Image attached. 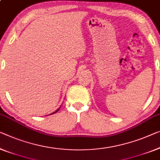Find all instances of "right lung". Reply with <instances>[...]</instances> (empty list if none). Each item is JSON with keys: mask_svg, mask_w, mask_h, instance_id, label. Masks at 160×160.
<instances>
[{"mask_svg": "<svg viewBox=\"0 0 160 160\" xmlns=\"http://www.w3.org/2000/svg\"><path fill=\"white\" fill-rule=\"evenodd\" d=\"M58 110H59V109H57V110H56V112H53V113H52V114H55V113L56 112H57L58 111Z\"/></svg>", "mask_w": 160, "mask_h": 160, "instance_id": "1", "label": "right lung"}]
</instances>
